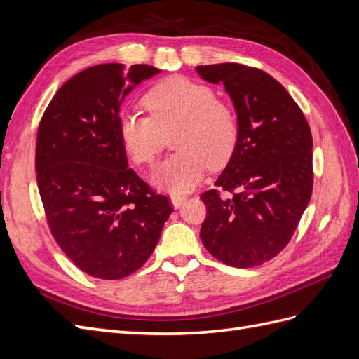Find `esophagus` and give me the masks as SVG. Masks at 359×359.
<instances>
[{
  "label": "esophagus",
  "mask_w": 359,
  "mask_h": 359,
  "mask_svg": "<svg viewBox=\"0 0 359 359\" xmlns=\"http://www.w3.org/2000/svg\"><path fill=\"white\" fill-rule=\"evenodd\" d=\"M186 196H184V194H175V193H173L172 194V196H170V202H172V205L173 206H175V208H180V206L184 203V202H186Z\"/></svg>",
  "instance_id": "obj_1"
}]
</instances>
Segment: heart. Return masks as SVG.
I'll return each mask as SVG.
<instances>
[{
	"mask_svg": "<svg viewBox=\"0 0 359 359\" xmlns=\"http://www.w3.org/2000/svg\"><path fill=\"white\" fill-rule=\"evenodd\" d=\"M149 116L123 114L118 132L136 165L151 166L172 132L177 149L157 166L153 182L170 191H187L203 178L208 165L219 169L229 161L238 142V118L231 103L210 86L184 76H172L144 97Z\"/></svg>",
	"mask_w": 359,
	"mask_h": 359,
	"instance_id": "obj_1",
	"label": "heart"
}]
</instances>
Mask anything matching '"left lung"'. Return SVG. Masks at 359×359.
<instances>
[{"instance_id":"left-lung-1","label":"left lung","mask_w":359,"mask_h":359,"mask_svg":"<svg viewBox=\"0 0 359 359\" xmlns=\"http://www.w3.org/2000/svg\"><path fill=\"white\" fill-rule=\"evenodd\" d=\"M223 83L238 116V142L215 189L202 193L205 248L235 268L262 265L283 250L313 191V139L299 106L273 76L236 62L198 66Z\"/></svg>"}]
</instances>
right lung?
I'll list each match as a JSON object with an SVG mask.
<instances>
[{
	"label": "right lung",
	"instance_id": "obj_1",
	"mask_svg": "<svg viewBox=\"0 0 359 359\" xmlns=\"http://www.w3.org/2000/svg\"><path fill=\"white\" fill-rule=\"evenodd\" d=\"M161 70L99 64L74 74L53 95L37 132L39 193L52 236L91 277L119 280L153 255L173 211L128 168L119 139V107ZM133 83L127 87L125 82Z\"/></svg>",
	"mask_w": 359,
	"mask_h": 359
}]
</instances>
